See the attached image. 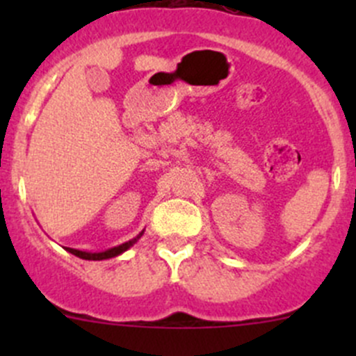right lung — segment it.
I'll return each instance as SVG.
<instances>
[{"label":"right lung","instance_id":"right-lung-1","mask_svg":"<svg viewBox=\"0 0 356 356\" xmlns=\"http://www.w3.org/2000/svg\"><path fill=\"white\" fill-rule=\"evenodd\" d=\"M139 236H143V232ZM139 236L136 239H132V241H127L124 243V245L120 246H115L111 248V250H106V251H102V253H88V251H79V250H74V248H67L68 251H70L72 254H75V257L82 258V260H106V258H111V257H117V254L124 253L125 250H129L132 245H134L136 241L139 239Z\"/></svg>","mask_w":356,"mask_h":356}]
</instances>
